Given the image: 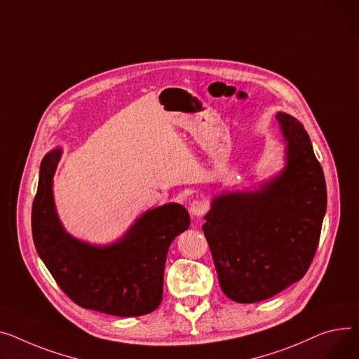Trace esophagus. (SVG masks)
<instances>
[{"label":"esophagus","mask_w":359,"mask_h":359,"mask_svg":"<svg viewBox=\"0 0 359 359\" xmlns=\"http://www.w3.org/2000/svg\"><path fill=\"white\" fill-rule=\"evenodd\" d=\"M206 209H208L206 203L203 201H198V199L194 201L189 206V210L194 215V217H202V215L206 212Z\"/></svg>","instance_id":"34e87169"}]
</instances>
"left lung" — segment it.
Wrapping results in <instances>:
<instances>
[{"instance_id":"1","label":"left lung","mask_w":359,"mask_h":359,"mask_svg":"<svg viewBox=\"0 0 359 359\" xmlns=\"http://www.w3.org/2000/svg\"><path fill=\"white\" fill-rule=\"evenodd\" d=\"M285 164L258 189L213 196L202 226L222 292L255 303L299 281L312 264L323 217L326 183L303 124L277 114Z\"/></svg>"}]
</instances>
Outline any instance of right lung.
Segmentation results:
<instances>
[{"label": "right lung", "mask_w": 359, "mask_h": 359, "mask_svg": "<svg viewBox=\"0 0 359 359\" xmlns=\"http://www.w3.org/2000/svg\"><path fill=\"white\" fill-rule=\"evenodd\" d=\"M60 157L62 149L56 147L40 164L32 210L37 254L76 304L121 318L151 313L163 297L167 251L189 228V212L170 202L142 213L112 244L81 241L65 229L55 205L53 176Z\"/></svg>", "instance_id": "obj_1"}]
</instances>
